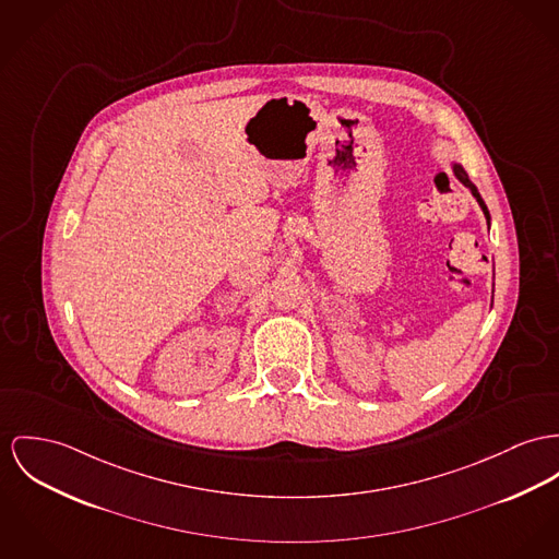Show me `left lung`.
Listing matches in <instances>:
<instances>
[{"label":"left lung","instance_id":"1","mask_svg":"<svg viewBox=\"0 0 559 559\" xmlns=\"http://www.w3.org/2000/svg\"><path fill=\"white\" fill-rule=\"evenodd\" d=\"M453 174L457 176V180L462 182V185H466L471 191H473L474 198H476V202H478V206H480V211H483V215L487 218V225H489V211H487V206H485V202H483V198H480V193H478V189L474 187L473 182H471V178H468V174L466 170L460 166V164H453Z\"/></svg>","mask_w":559,"mask_h":559}]
</instances>
